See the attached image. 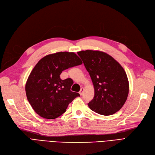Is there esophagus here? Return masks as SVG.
I'll return each instance as SVG.
<instances>
[{"label":"esophagus","mask_w":155,"mask_h":155,"mask_svg":"<svg viewBox=\"0 0 155 155\" xmlns=\"http://www.w3.org/2000/svg\"><path fill=\"white\" fill-rule=\"evenodd\" d=\"M84 90V88H81V89H80V92H79V94H80V96H82Z\"/></svg>","instance_id":"esophagus-1"}]
</instances>
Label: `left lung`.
<instances>
[{"label":"left lung","mask_w":155,"mask_h":155,"mask_svg":"<svg viewBox=\"0 0 155 155\" xmlns=\"http://www.w3.org/2000/svg\"><path fill=\"white\" fill-rule=\"evenodd\" d=\"M77 54L89 73L94 88V97L88 103L89 108L106 116L118 111L125 104L129 90L123 67L102 51L86 50Z\"/></svg>","instance_id":"left-lung-1"}]
</instances>
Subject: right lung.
I'll return each mask as SVG.
<instances>
[{
	"label": "right lung",
	"instance_id": "obj_1",
	"mask_svg": "<svg viewBox=\"0 0 155 155\" xmlns=\"http://www.w3.org/2000/svg\"><path fill=\"white\" fill-rule=\"evenodd\" d=\"M74 52H59L47 55L35 66L26 81V97L39 116L54 119L63 114L77 92L70 91L71 78L62 80L60 75L64 70L82 64Z\"/></svg>",
	"mask_w": 155,
	"mask_h": 155
}]
</instances>
